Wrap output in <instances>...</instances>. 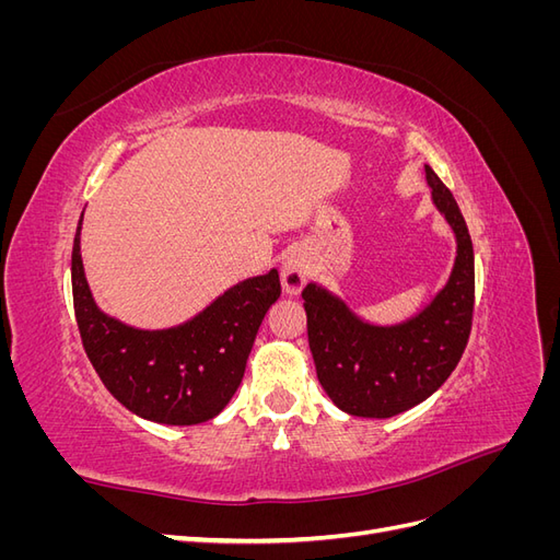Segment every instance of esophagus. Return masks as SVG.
Returning a JSON list of instances; mask_svg holds the SVG:
<instances>
[{"instance_id": "34e87169", "label": "esophagus", "mask_w": 560, "mask_h": 560, "mask_svg": "<svg viewBox=\"0 0 560 560\" xmlns=\"http://www.w3.org/2000/svg\"><path fill=\"white\" fill-rule=\"evenodd\" d=\"M311 278V266L306 261V257L299 252L287 254L282 268H280V280L287 294H299L303 290V284L308 282Z\"/></svg>"}]
</instances>
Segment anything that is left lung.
<instances>
[{
	"mask_svg": "<svg viewBox=\"0 0 560 560\" xmlns=\"http://www.w3.org/2000/svg\"><path fill=\"white\" fill-rule=\"evenodd\" d=\"M432 200L457 241L453 273L430 306L395 327L354 317L341 299L317 284L301 292L317 378L338 409L389 418L413 409L444 385L460 362L474 315V249L460 208L425 165Z\"/></svg>",
	"mask_w": 560,
	"mask_h": 560,
	"instance_id": "left-lung-1",
	"label": "left lung"
}]
</instances>
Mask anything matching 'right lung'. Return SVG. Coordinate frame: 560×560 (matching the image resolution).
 Instances as JSON below:
<instances>
[{"mask_svg": "<svg viewBox=\"0 0 560 560\" xmlns=\"http://www.w3.org/2000/svg\"><path fill=\"white\" fill-rule=\"evenodd\" d=\"M79 231L72 249L74 315L100 381L128 411L165 425L214 418L238 389L264 315L280 296V276L231 287L186 325L142 331L100 313L83 276Z\"/></svg>", "mask_w": 560, "mask_h": 560, "instance_id": "1", "label": "right lung"}]
</instances>
